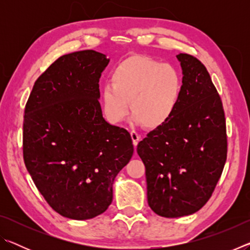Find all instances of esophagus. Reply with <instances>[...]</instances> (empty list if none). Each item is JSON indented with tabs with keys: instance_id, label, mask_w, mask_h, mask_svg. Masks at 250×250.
<instances>
[{
	"instance_id": "34e87169",
	"label": "esophagus",
	"mask_w": 250,
	"mask_h": 250,
	"mask_svg": "<svg viewBox=\"0 0 250 250\" xmlns=\"http://www.w3.org/2000/svg\"><path fill=\"white\" fill-rule=\"evenodd\" d=\"M130 134H131V139H132L133 146H137L139 141H140V135H139L137 132H135V131H131Z\"/></svg>"
}]
</instances>
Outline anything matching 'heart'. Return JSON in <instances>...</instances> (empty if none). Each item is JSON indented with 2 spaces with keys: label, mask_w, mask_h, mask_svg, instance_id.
<instances>
[{
  "label": "heart",
  "mask_w": 250,
  "mask_h": 250,
  "mask_svg": "<svg viewBox=\"0 0 250 250\" xmlns=\"http://www.w3.org/2000/svg\"><path fill=\"white\" fill-rule=\"evenodd\" d=\"M112 83L100 89L104 115L118 125L132 110L134 125L156 129L171 119L182 96V78L174 67L146 56H131L111 73Z\"/></svg>",
  "instance_id": "1"
}]
</instances>
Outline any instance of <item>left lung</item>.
Returning a JSON list of instances; mask_svg holds the SVG:
<instances>
[{
    "label": "left lung",
    "mask_w": 250,
    "mask_h": 250,
    "mask_svg": "<svg viewBox=\"0 0 250 250\" xmlns=\"http://www.w3.org/2000/svg\"><path fill=\"white\" fill-rule=\"evenodd\" d=\"M176 58L183 74L179 105L137 147L149 206L167 218L191 215L206 204L227 158L225 113L208 71L191 55Z\"/></svg>",
    "instance_id": "1"
}]
</instances>
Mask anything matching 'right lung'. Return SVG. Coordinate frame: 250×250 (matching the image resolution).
I'll use <instances>...</instances> for the list:
<instances>
[{"label":"right lung","mask_w":250,"mask_h":250,"mask_svg":"<svg viewBox=\"0 0 250 250\" xmlns=\"http://www.w3.org/2000/svg\"><path fill=\"white\" fill-rule=\"evenodd\" d=\"M105 55H62L34 83L25 107L23 155L46 202L62 216L83 221L112 202L116 176L133 154L130 133L108 124L99 104Z\"/></svg>","instance_id":"obj_1"}]
</instances>
